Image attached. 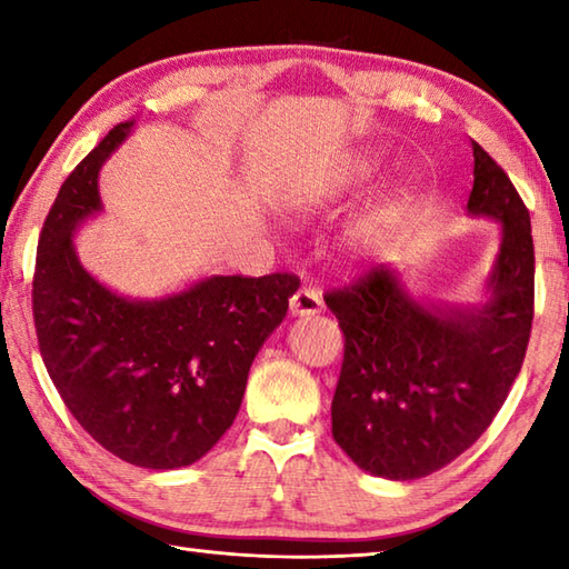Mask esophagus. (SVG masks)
Listing matches in <instances>:
<instances>
[{
	"instance_id": "obj_1",
	"label": "esophagus",
	"mask_w": 569,
	"mask_h": 569,
	"mask_svg": "<svg viewBox=\"0 0 569 569\" xmlns=\"http://www.w3.org/2000/svg\"><path fill=\"white\" fill-rule=\"evenodd\" d=\"M323 308L321 293H316L313 288H298L291 296V316H313Z\"/></svg>"
}]
</instances>
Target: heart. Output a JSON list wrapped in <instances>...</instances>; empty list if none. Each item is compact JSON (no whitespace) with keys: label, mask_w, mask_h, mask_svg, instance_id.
Returning a JSON list of instances; mask_svg holds the SVG:
<instances>
[{"label":"heart","mask_w":569,"mask_h":569,"mask_svg":"<svg viewBox=\"0 0 569 569\" xmlns=\"http://www.w3.org/2000/svg\"><path fill=\"white\" fill-rule=\"evenodd\" d=\"M371 166H369V162H359V166H356V172H366V170H369ZM298 203H313V198H298Z\"/></svg>","instance_id":"1"}]
</instances>
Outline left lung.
<instances>
[{
  "label": "left lung",
  "instance_id": "left-lung-1",
  "mask_svg": "<svg viewBox=\"0 0 569 569\" xmlns=\"http://www.w3.org/2000/svg\"><path fill=\"white\" fill-rule=\"evenodd\" d=\"M471 150L467 213L502 228L485 303H421L387 266L323 296L346 339L331 431L373 477L419 479L455 461L485 435L522 369L535 316L529 210L489 152L479 142Z\"/></svg>",
  "mask_w": 569,
  "mask_h": 569
}]
</instances>
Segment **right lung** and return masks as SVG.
<instances>
[{
  "label": "right lung",
  "instance_id": "right-lung-1",
  "mask_svg": "<svg viewBox=\"0 0 569 569\" xmlns=\"http://www.w3.org/2000/svg\"><path fill=\"white\" fill-rule=\"evenodd\" d=\"M130 128L104 134L57 192L37 246L32 313L47 373L80 427L122 461L160 471L192 465L226 435L250 363L301 281L210 276L134 301L84 271L74 230L102 210L100 168Z\"/></svg>",
  "mask_w": 569,
  "mask_h": 569
}]
</instances>
